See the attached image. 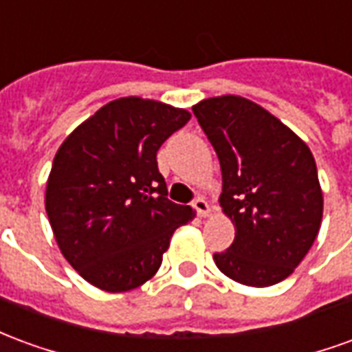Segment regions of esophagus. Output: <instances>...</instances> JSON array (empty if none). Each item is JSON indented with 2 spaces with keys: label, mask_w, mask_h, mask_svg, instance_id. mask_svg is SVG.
<instances>
[{
  "label": "esophagus",
  "mask_w": 352,
  "mask_h": 352,
  "mask_svg": "<svg viewBox=\"0 0 352 352\" xmlns=\"http://www.w3.org/2000/svg\"><path fill=\"white\" fill-rule=\"evenodd\" d=\"M192 206H194V209H196V213H198L199 217H209V213H211V204H209L206 198H201V196H198V198L194 199Z\"/></svg>",
  "instance_id": "34e87169"
}]
</instances>
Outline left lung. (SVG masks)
<instances>
[{
  "label": "left lung",
  "mask_w": 352,
  "mask_h": 352,
  "mask_svg": "<svg viewBox=\"0 0 352 352\" xmlns=\"http://www.w3.org/2000/svg\"><path fill=\"white\" fill-rule=\"evenodd\" d=\"M194 115L219 156L221 207L236 237L213 254L247 287L287 279L309 252L322 221V190L309 146L277 116L241 96L196 103Z\"/></svg>",
  "instance_id": "obj_1"
}]
</instances>
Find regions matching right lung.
<instances>
[{"label":"right lung","mask_w":352,"mask_h":352,"mask_svg":"<svg viewBox=\"0 0 352 352\" xmlns=\"http://www.w3.org/2000/svg\"><path fill=\"white\" fill-rule=\"evenodd\" d=\"M190 120L186 109L138 96L109 101L58 148L45 209L65 260L105 292L141 287L158 272L190 206L168 199L156 153Z\"/></svg>","instance_id":"1"}]
</instances>
